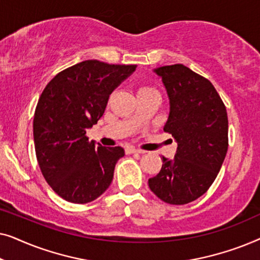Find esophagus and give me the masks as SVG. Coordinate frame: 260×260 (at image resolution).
I'll return each instance as SVG.
<instances>
[{"instance_id": "esophagus-1", "label": "esophagus", "mask_w": 260, "mask_h": 260, "mask_svg": "<svg viewBox=\"0 0 260 260\" xmlns=\"http://www.w3.org/2000/svg\"><path fill=\"white\" fill-rule=\"evenodd\" d=\"M144 150H140V149H135V148H127L126 149V154H144Z\"/></svg>"}]
</instances>
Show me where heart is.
Returning a JSON list of instances; mask_svg holds the SVG:
<instances>
[{"label": "heart", "mask_w": 260, "mask_h": 260, "mask_svg": "<svg viewBox=\"0 0 260 260\" xmlns=\"http://www.w3.org/2000/svg\"><path fill=\"white\" fill-rule=\"evenodd\" d=\"M150 90H152V88H150V87H141L140 90H138V93H140V92H143V91H150Z\"/></svg>", "instance_id": "obj_1"}]
</instances>
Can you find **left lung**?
Segmentation results:
<instances>
[{
  "instance_id": "obj_1",
  "label": "left lung",
  "mask_w": 260,
  "mask_h": 260,
  "mask_svg": "<svg viewBox=\"0 0 260 260\" xmlns=\"http://www.w3.org/2000/svg\"><path fill=\"white\" fill-rule=\"evenodd\" d=\"M162 78L170 112L163 130L177 142L175 157H162L157 175L149 179L156 197L186 205L214 182L229 148L226 106L211 81L182 63L154 70Z\"/></svg>"
}]
</instances>
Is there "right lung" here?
<instances>
[{
    "instance_id": "right-lung-1",
    "label": "right lung",
    "mask_w": 260,
    "mask_h": 260,
    "mask_svg": "<svg viewBox=\"0 0 260 260\" xmlns=\"http://www.w3.org/2000/svg\"><path fill=\"white\" fill-rule=\"evenodd\" d=\"M136 67L85 60L56 74L42 91L33 122L35 154L45 180L63 200L87 204L111 184L124 149L95 145L86 130Z\"/></svg>"
}]
</instances>
